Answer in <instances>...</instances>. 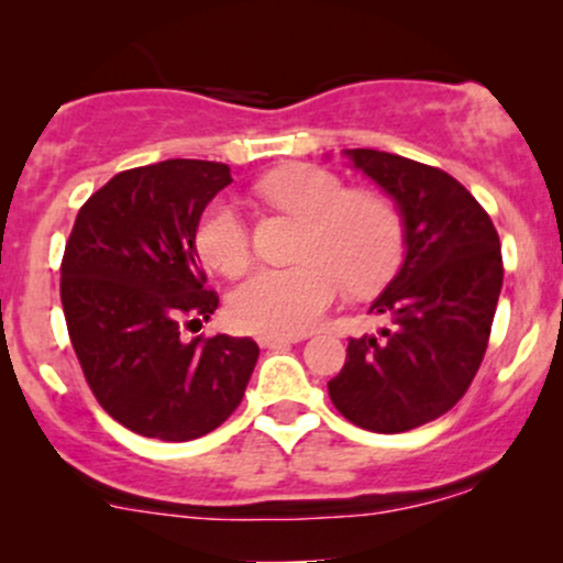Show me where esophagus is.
<instances>
[{
    "label": "esophagus",
    "instance_id": "esophagus-1",
    "mask_svg": "<svg viewBox=\"0 0 563 563\" xmlns=\"http://www.w3.org/2000/svg\"><path fill=\"white\" fill-rule=\"evenodd\" d=\"M303 335H275V333H262L260 339V346L264 349H277V346H288V344H296V341H301Z\"/></svg>",
    "mask_w": 563,
    "mask_h": 563
}]
</instances>
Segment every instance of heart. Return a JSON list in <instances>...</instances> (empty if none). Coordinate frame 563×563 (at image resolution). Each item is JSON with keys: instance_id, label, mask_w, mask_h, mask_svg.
Segmentation results:
<instances>
[{"instance_id": "obj_1", "label": "heart", "mask_w": 563, "mask_h": 563, "mask_svg": "<svg viewBox=\"0 0 563 563\" xmlns=\"http://www.w3.org/2000/svg\"><path fill=\"white\" fill-rule=\"evenodd\" d=\"M277 209L307 219L301 264L260 267L232 290L230 318L251 333L296 335L320 322L349 286L371 294L402 262V217L376 192H352L320 166H286L256 185ZM196 243L206 264L238 275L251 260V232L235 203L217 198L198 222Z\"/></svg>"}]
</instances>
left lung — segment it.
Segmentation results:
<instances>
[{"label":"left lung","instance_id":"obj_1","mask_svg":"<svg viewBox=\"0 0 563 563\" xmlns=\"http://www.w3.org/2000/svg\"><path fill=\"white\" fill-rule=\"evenodd\" d=\"M344 156L397 206L405 262L371 303L391 331L349 339L328 394L360 429L399 434L444 416L479 371L503 288L500 238L448 172L371 147Z\"/></svg>","mask_w":563,"mask_h":563}]
</instances>
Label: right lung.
<instances>
[{
    "mask_svg": "<svg viewBox=\"0 0 563 563\" xmlns=\"http://www.w3.org/2000/svg\"><path fill=\"white\" fill-rule=\"evenodd\" d=\"M232 183L230 166L172 158L115 174L79 209L60 264V301L84 378L129 431L190 442L241 405L260 346L217 333L185 341L219 307L196 232Z\"/></svg>",
    "mask_w": 563,
    "mask_h": 563,
    "instance_id": "1",
    "label": "right lung"
}]
</instances>
